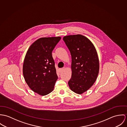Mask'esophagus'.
Returning a JSON list of instances; mask_svg holds the SVG:
<instances>
[{"label": "esophagus", "instance_id": "esophagus-1", "mask_svg": "<svg viewBox=\"0 0 127 127\" xmlns=\"http://www.w3.org/2000/svg\"><path fill=\"white\" fill-rule=\"evenodd\" d=\"M64 69H65L64 68H60V69H59V71H60V72H61V71L62 70H64Z\"/></svg>", "mask_w": 127, "mask_h": 127}]
</instances>
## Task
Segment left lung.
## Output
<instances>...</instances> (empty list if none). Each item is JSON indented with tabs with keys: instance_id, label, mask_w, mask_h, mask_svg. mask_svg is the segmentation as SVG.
<instances>
[{
	"instance_id": "8db88e82",
	"label": "left lung",
	"mask_w": 127,
	"mask_h": 127,
	"mask_svg": "<svg viewBox=\"0 0 127 127\" xmlns=\"http://www.w3.org/2000/svg\"><path fill=\"white\" fill-rule=\"evenodd\" d=\"M71 56V77L68 82L70 90L82 94L95 83L99 70L96 50L92 42L81 35L65 36L63 38Z\"/></svg>"
}]
</instances>
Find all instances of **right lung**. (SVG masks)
<instances>
[{
	"instance_id": "add662e5",
	"label": "right lung",
	"mask_w": 127,
	"mask_h": 127,
	"mask_svg": "<svg viewBox=\"0 0 127 127\" xmlns=\"http://www.w3.org/2000/svg\"><path fill=\"white\" fill-rule=\"evenodd\" d=\"M61 37H42L29 47L24 58L23 73L26 83L41 95L51 93L58 78L52 51Z\"/></svg>"
}]
</instances>
